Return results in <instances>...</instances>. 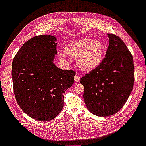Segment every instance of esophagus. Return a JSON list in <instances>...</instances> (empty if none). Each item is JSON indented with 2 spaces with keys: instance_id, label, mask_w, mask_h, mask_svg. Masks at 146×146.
Listing matches in <instances>:
<instances>
[{
  "instance_id": "34e87169",
  "label": "esophagus",
  "mask_w": 146,
  "mask_h": 146,
  "mask_svg": "<svg viewBox=\"0 0 146 146\" xmlns=\"http://www.w3.org/2000/svg\"><path fill=\"white\" fill-rule=\"evenodd\" d=\"M74 78H75V82H79L80 78V76L79 74H76L75 77H74Z\"/></svg>"
}]
</instances>
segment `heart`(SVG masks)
<instances>
[{"label": "heart", "mask_w": 146, "mask_h": 146, "mask_svg": "<svg viewBox=\"0 0 146 146\" xmlns=\"http://www.w3.org/2000/svg\"><path fill=\"white\" fill-rule=\"evenodd\" d=\"M105 47L98 40L82 38L69 43L64 48L67 56L75 58L76 64L81 70L91 71L98 68L103 59ZM60 57L65 59L64 54Z\"/></svg>", "instance_id": "1"}]
</instances>
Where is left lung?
Masks as SVG:
<instances>
[{"label": "left lung", "instance_id": "obj_1", "mask_svg": "<svg viewBox=\"0 0 146 146\" xmlns=\"http://www.w3.org/2000/svg\"><path fill=\"white\" fill-rule=\"evenodd\" d=\"M109 45L98 68L86 74L80 82L88 109L99 116L117 113L126 103L135 82L133 58L121 38L108 34Z\"/></svg>", "mask_w": 146, "mask_h": 146}]
</instances>
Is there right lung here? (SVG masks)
<instances>
[{
  "instance_id": "obj_1",
  "label": "right lung",
  "mask_w": 146,
  "mask_h": 146,
  "mask_svg": "<svg viewBox=\"0 0 146 146\" xmlns=\"http://www.w3.org/2000/svg\"><path fill=\"white\" fill-rule=\"evenodd\" d=\"M56 38L36 36L23 44L11 66L16 101L25 113L39 121H50L64 106L65 92L74 82L75 72L58 68Z\"/></svg>"
}]
</instances>
